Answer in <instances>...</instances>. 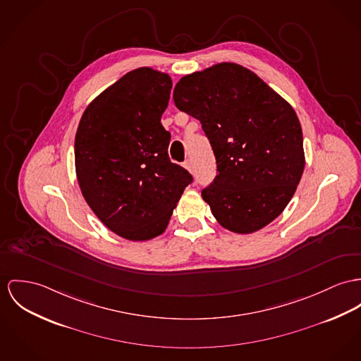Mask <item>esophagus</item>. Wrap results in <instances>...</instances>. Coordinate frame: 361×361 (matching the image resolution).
<instances>
[{"mask_svg":"<svg viewBox=\"0 0 361 361\" xmlns=\"http://www.w3.org/2000/svg\"><path fill=\"white\" fill-rule=\"evenodd\" d=\"M184 167H185V169H188L190 171H192L194 166H192V162H191V159H187V161L184 162Z\"/></svg>","mask_w":361,"mask_h":361,"instance_id":"esophagus-1","label":"esophagus"}]
</instances>
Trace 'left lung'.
<instances>
[{"mask_svg": "<svg viewBox=\"0 0 361 361\" xmlns=\"http://www.w3.org/2000/svg\"><path fill=\"white\" fill-rule=\"evenodd\" d=\"M173 99L178 110L200 121L212 144L217 174L202 197L216 220L236 233L274 221L305 167L302 129L293 107L235 63L183 77Z\"/></svg>", "mask_w": 361, "mask_h": 361, "instance_id": "8db88e82", "label": "left lung"}]
</instances>
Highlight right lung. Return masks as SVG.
Segmentation results:
<instances>
[{"instance_id": "right-lung-1", "label": "right lung", "mask_w": 361, "mask_h": 361, "mask_svg": "<svg viewBox=\"0 0 361 361\" xmlns=\"http://www.w3.org/2000/svg\"><path fill=\"white\" fill-rule=\"evenodd\" d=\"M170 90L167 74L133 70L87 106L75 135V170L86 203L129 240L161 235L194 180L167 154L170 133L161 118Z\"/></svg>"}]
</instances>
